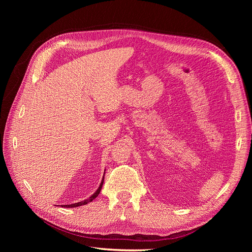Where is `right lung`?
<instances>
[{"mask_svg": "<svg viewBox=\"0 0 252 252\" xmlns=\"http://www.w3.org/2000/svg\"><path fill=\"white\" fill-rule=\"evenodd\" d=\"M103 183H104V178H103V180H102V182H101V185H100V187L97 188V190L96 191L91 195L89 199H87V200H85V201H83V202H79V203H74V204H70V205H64V207H67V208H73V207H78V206H82V205H86V204H88V203H90L91 201H94L95 197L100 194V191H101V189H102V186H103Z\"/></svg>", "mask_w": 252, "mask_h": 252, "instance_id": "obj_1", "label": "right lung"}]
</instances>
